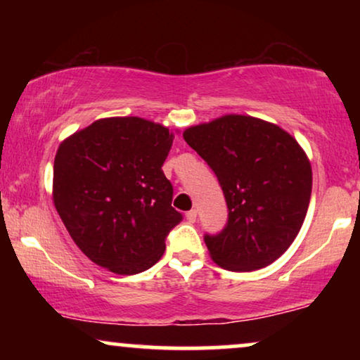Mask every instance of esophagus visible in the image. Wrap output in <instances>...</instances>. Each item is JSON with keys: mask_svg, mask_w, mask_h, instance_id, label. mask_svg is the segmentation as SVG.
I'll use <instances>...</instances> for the list:
<instances>
[{"mask_svg": "<svg viewBox=\"0 0 360 360\" xmlns=\"http://www.w3.org/2000/svg\"><path fill=\"white\" fill-rule=\"evenodd\" d=\"M196 216H198V213H196V210H190L188 213H186V221H188V223H195Z\"/></svg>", "mask_w": 360, "mask_h": 360, "instance_id": "34e87169", "label": "esophagus"}]
</instances>
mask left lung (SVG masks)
Returning <instances> with one entry per match:
<instances>
[{
  "mask_svg": "<svg viewBox=\"0 0 360 360\" xmlns=\"http://www.w3.org/2000/svg\"><path fill=\"white\" fill-rule=\"evenodd\" d=\"M184 139L218 176L228 223L205 234L211 259L233 272L267 267L302 229L311 165L287 131L252 116L226 115L191 126Z\"/></svg>",
  "mask_w": 360,
  "mask_h": 360,
  "instance_id": "8db88e82",
  "label": "left lung"
}]
</instances>
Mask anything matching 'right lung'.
I'll use <instances>...</instances> for the list:
<instances>
[{"mask_svg": "<svg viewBox=\"0 0 360 360\" xmlns=\"http://www.w3.org/2000/svg\"><path fill=\"white\" fill-rule=\"evenodd\" d=\"M174 134L142 117H106L67 137L53 160V205L83 254L120 275L150 269L181 221L162 172Z\"/></svg>", "mask_w": 360, "mask_h": 360, "instance_id": "obj_1", "label": "right lung"}]
</instances>
